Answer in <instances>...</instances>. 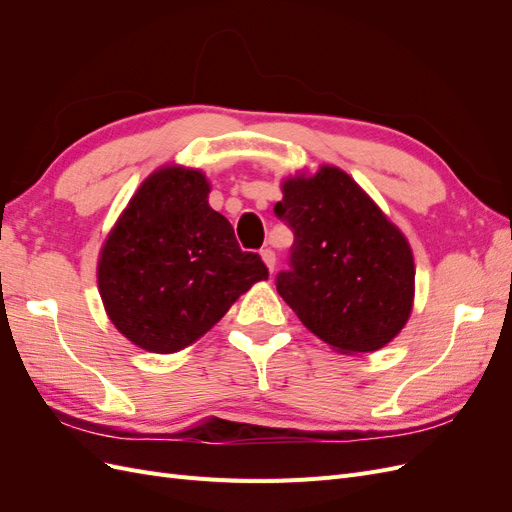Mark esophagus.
<instances>
[{
  "mask_svg": "<svg viewBox=\"0 0 512 512\" xmlns=\"http://www.w3.org/2000/svg\"><path fill=\"white\" fill-rule=\"evenodd\" d=\"M260 256H262V260H265V265L269 267V271L273 273V269H275V260H277V258H275V252L271 250V247H265V250L260 252Z\"/></svg>",
  "mask_w": 512,
  "mask_h": 512,
  "instance_id": "obj_1",
  "label": "esophagus"
}]
</instances>
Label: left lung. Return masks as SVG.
Instances as JSON below:
<instances>
[{
    "label": "left lung",
    "mask_w": 512,
    "mask_h": 512,
    "mask_svg": "<svg viewBox=\"0 0 512 512\" xmlns=\"http://www.w3.org/2000/svg\"><path fill=\"white\" fill-rule=\"evenodd\" d=\"M275 215L294 232L280 297L335 352L384 348L406 327L414 303L408 239L337 166L282 181Z\"/></svg>",
    "instance_id": "obj_1"
}]
</instances>
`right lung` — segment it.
I'll return each instance as SVG.
<instances>
[{
	"mask_svg": "<svg viewBox=\"0 0 512 512\" xmlns=\"http://www.w3.org/2000/svg\"><path fill=\"white\" fill-rule=\"evenodd\" d=\"M211 185L198 168L151 173L102 245L98 290L121 335L147 352L192 346L230 305L269 277L258 254L209 207Z\"/></svg>",
	"mask_w": 512,
	"mask_h": 512,
	"instance_id": "1",
	"label": "right lung"
}]
</instances>
